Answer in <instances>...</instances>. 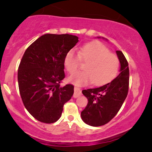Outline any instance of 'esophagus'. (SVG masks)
<instances>
[{
	"instance_id": "34e87169",
	"label": "esophagus",
	"mask_w": 152,
	"mask_h": 152,
	"mask_svg": "<svg viewBox=\"0 0 152 152\" xmlns=\"http://www.w3.org/2000/svg\"><path fill=\"white\" fill-rule=\"evenodd\" d=\"M80 96H81V88H78L77 86L74 87V98H78Z\"/></svg>"
}]
</instances>
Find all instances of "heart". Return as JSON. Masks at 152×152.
Listing matches in <instances>:
<instances>
[{
  "mask_svg": "<svg viewBox=\"0 0 152 152\" xmlns=\"http://www.w3.org/2000/svg\"><path fill=\"white\" fill-rule=\"evenodd\" d=\"M87 62L85 71L71 75L69 81L77 86L86 85L92 81L95 86H102L112 81L118 75L120 63L116 56L111 53L107 47L98 41L86 43L80 48L78 55L70 50L64 57L66 70L70 74L77 70L79 59Z\"/></svg>",
  "mask_w": 152,
  "mask_h": 152,
  "instance_id": "1",
  "label": "heart"
}]
</instances>
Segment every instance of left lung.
Masks as SVG:
<instances>
[{
  "label": "left lung",
  "instance_id": "1",
  "mask_svg": "<svg viewBox=\"0 0 152 152\" xmlns=\"http://www.w3.org/2000/svg\"><path fill=\"white\" fill-rule=\"evenodd\" d=\"M116 53L121 64L119 74L111 83L99 88L82 91L88 102L86 107L81 111V116L90 126H103L111 121L121 109L128 94V62L121 50H116Z\"/></svg>",
  "mask_w": 152,
  "mask_h": 152
}]
</instances>
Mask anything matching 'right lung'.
<instances>
[{
    "mask_svg": "<svg viewBox=\"0 0 152 152\" xmlns=\"http://www.w3.org/2000/svg\"><path fill=\"white\" fill-rule=\"evenodd\" d=\"M78 41L76 36H41L26 50L18 71V88L26 109L38 121L54 123L61 116L74 86H61L65 78L64 60Z\"/></svg>",
    "mask_w": 152,
    "mask_h": 152,
    "instance_id": "1",
    "label": "right lung"
}]
</instances>
